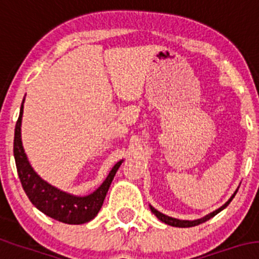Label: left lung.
I'll return each mask as SVG.
<instances>
[{"instance_id": "8db88e82", "label": "left lung", "mask_w": 259, "mask_h": 259, "mask_svg": "<svg viewBox=\"0 0 259 259\" xmlns=\"http://www.w3.org/2000/svg\"><path fill=\"white\" fill-rule=\"evenodd\" d=\"M236 193H238V190H236V191H235V193L232 194L231 198H230L229 200H227L226 203H225L221 208H218V209H215L214 212L209 213V214L204 215L203 218H199V220H194V221H186V220H177V218L169 217V215H165V214H163V213L159 212V210H156L155 208H153V207H151V205H150V209H151V212H153L154 214L156 215V218H158V220H160V221L164 222V224L169 225V226H173V227H193V226H198V225H200V224H203V222L208 221V220H210V218H212V217H214V215L217 214V213L221 212L222 209H225V208H226L227 205H229V204H230V201H231L232 199H234V196L236 195Z\"/></svg>"}]
</instances>
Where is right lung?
I'll return each instance as SVG.
<instances>
[{"label": "right lung", "instance_id": "1", "mask_svg": "<svg viewBox=\"0 0 259 259\" xmlns=\"http://www.w3.org/2000/svg\"><path fill=\"white\" fill-rule=\"evenodd\" d=\"M23 104H24V100H23ZM23 104H21L20 114H19L18 122L15 125L14 158H15L19 179H20L21 186L24 189L25 194L37 209H39L42 213L54 218L56 221L69 225H82L90 222L96 217L99 210L103 207L106 193H108L111 181H113L114 176H115V173H117L118 168L120 167L123 160L118 162L111 168L105 181L90 195L75 196L51 186L34 172L32 165L28 162L24 149H23L20 132L23 108H24Z\"/></svg>", "mask_w": 259, "mask_h": 259}]
</instances>
